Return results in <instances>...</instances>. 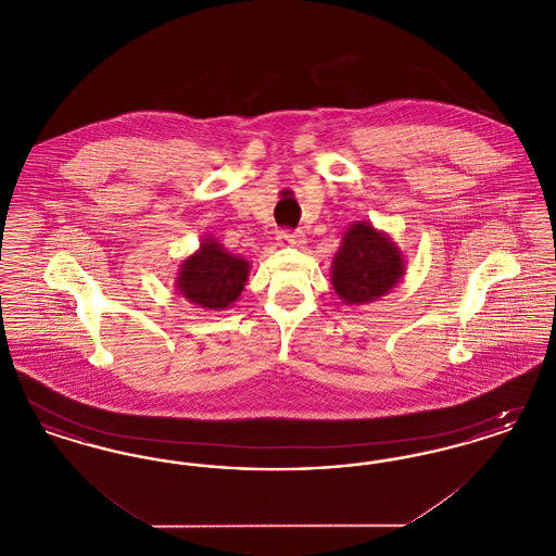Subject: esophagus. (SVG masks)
<instances>
[{"label":"esophagus","mask_w":556,"mask_h":556,"mask_svg":"<svg viewBox=\"0 0 556 556\" xmlns=\"http://www.w3.org/2000/svg\"><path fill=\"white\" fill-rule=\"evenodd\" d=\"M279 241L283 245H293V248H300L306 243V236L302 231H281L279 233Z\"/></svg>","instance_id":"esophagus-1"}]
</instances>
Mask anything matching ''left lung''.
<instances>
[{
    "instance_id": "left-lung-1",
    "label": "left lung",
    "mask_w": 556,
    "mask_h": 556,
    "mask_svg": "<svg viewBox=\"0 0 556 556\" xmlns=\"http://www.w3.org/2000/svg\"><path fill=\"white\" fill-rule=\"evenodd\" d=\"M404 263L394 239L369 220H354L333 256L331 286L348 306L370 304L396 288L406 273Z\"/></svg>"
}]
</instances>
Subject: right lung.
Returning <instances> with one entry per match:
<instances>
[{"instance_id": "add662e5", "label": "right lung", "mask_w": 556, "mask_h": 556, "mask_svg": "<svg viewBox=\"0 0 556 556\" xmlns=\"http://www.w3.org/2000/svg\"><path fill=\"white\" fill-rule=\"evenodd\" d=\"M250 275V263L204 238L200 248L181 261L175 288L189 304L204 311H227L238 302Z\"/></svg>"}]
</instances>
